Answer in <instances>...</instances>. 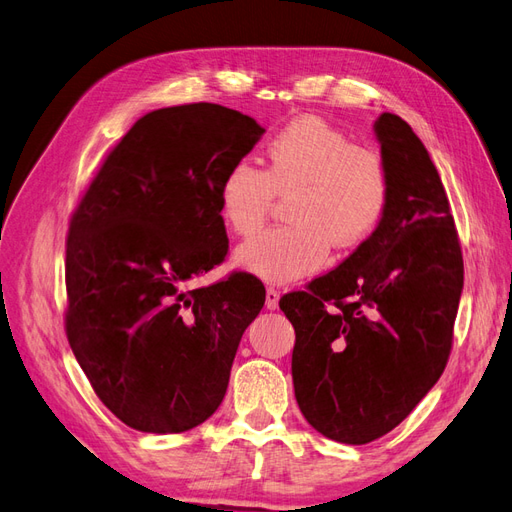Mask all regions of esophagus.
Wrapping results in <instances>:
<instances>
[{"label": "esophagus", "mask_w": 512, "mask_h": 512, "mask_svg": "<svg viewBox=\"0 0 512 512\" xmlns=\"http://www.w3.org/2000/svg\"><path fill=\"white\" fill-rule=\"evenodd\" d=\"M277 303H280V290L267 286V294H265V307L267 309H275Z\"/></svg>", "instance_id": "obj_1"}]
</instances>
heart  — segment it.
<instances>
[{
	"mask_svg": "<svg viewBox=\"0 0 512 512\" xmlns=\"http://www.w3.org/2000/svg\"><path fill=\"white\" fill-rule=\"evenodd\" d=\"M277 198H288L286 226L239 247V267L273 284L301 280L324 267L329 247L354 250L371 239L391 207L393 177L384 153L314 115L271 136L265 168L232 164L220 181L226 228L250 239L265 228Z\"/></svg>",
	"mask_w": 512,
	"mask_h": 512,
	"instance_id": "obj_1",
	"label": "heart"
}]
</instances>
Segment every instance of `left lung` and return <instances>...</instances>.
<instances>
[{
  "label": "left lung",
  "instance_id": "8db88e82",
  "mask_svg": "<svg viewBox=\"0 0 512 512\" xmlns=\"http://www.w3.org/2000/svg\"><path fill=\"white\" fill-rule=\"evenodd\" d=\"M393 196L371 239L305 290L280 299L294 327L297 404L322 436L367 444L438 382L453 348L463 256L448 196L408 123L382 113Z\"/></svg>",
  "mask_w": 512,
  "mask_h": 512
}]
</instances>
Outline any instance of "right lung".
Returning a JSON list of instances; mask_svg holds the SVG:
<instances>
[{
	"mask_svg": "<svg viewBox=\"0 0 512 512\" xmlns=\"http://www.w3.org/2000/svg\"><path fill=\"white\" fill-rule=\"evenodd\" d=\"M232 108L194 102L138 119L108 151L66 239L70 348L102 404L147 433L188 431L218 410L265 286L224 262L218 190L262 136Z\"/></svg>",
	"mask_w": 512,
	"mask_h": 512,
	"instance_id": "obj_1",
	"label": "right lung"
}]
</instances>
